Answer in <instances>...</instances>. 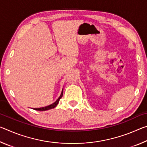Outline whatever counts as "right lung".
I'll list each match as a JSON object with an SVG mask.
<instances>
[{"label": "right lung", "mask_w": 147, "mask_h": 147, "mask_svg": "<svg viewBox=\"0 0 147 147\" xmlns=\"http://www.w3.org/2000/svg\"><path fill=\"white\" fill-rule=\"evenodd\" d=\"M63 89H62L61 94H60V96H59V98L57 99V100L54 102V103L51 104V105H49V106H45V107H42V108H34V109H36V110H38V111H46V110H49V109L54 108L57 105H58L59 100H60V98L62 97V96H63Z\"/></svg>", "instance_id": "obj_1"}]
</instances>
